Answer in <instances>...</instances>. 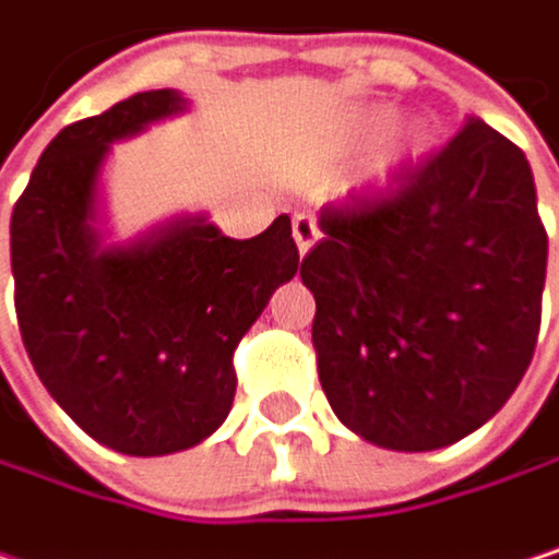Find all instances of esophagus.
<instances>
[{"mask_svg":"<svg viewBox=\"0 0 559 559\" xmlns=\"http://www.w3.org/2000/svg\"><path fill=\"white\" fill-rule=\"evenodd\" d=\"M293 240L299 247V257H306L316 247V240H319V224L309 214H296L293 217Z\"/></svg>","mask_w":559,"mask_h":559,"instance_id":"1","label":"esophagus"}]
</instances>
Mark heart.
I'll list each match as a JSON object with an SVG mask.
<instances>
[{"mask_svg":"<svg viewBox=\"0 0 559 559\" xmlns=\"http://www.w3.org/2000/svg\"><path fill=\"white\" fill-rule=\"evenodd\" d=\"M394 117L397 110L391 104H368V107L352 110L348 117L345 142L352 148L379 140L361 171L365 188L397 185L407 171H414L426 162V155L436 145V127L426 117H407V120H394Z\"/></svg>","mask_w":559,"mask_h":559,"instance_id":"b5f03b06","label":"heart"}]
</instances>
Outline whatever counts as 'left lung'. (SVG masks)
<instances>
[{
	"label": "left lung",
	"mask_w": 559,
	"mask_h": 559,
	"mask_svg": "<svg viewBox=\"0 0 559 559\" xmlns=\"http://www.w3.org/2000/svg\"><path fill=\"white\" fill-rule=\"evenodd\" d=\"M302 260L322 391L355 436L429 452L495 417L540 329L547 230L524 152L468 120L388 198L325 207Z\"/></svg>",
	"instance_id": "8db88e82"
}]
</instances>
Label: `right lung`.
Here are the masks:
<instances>
[{
    "instance_id": "right-lung-1",
    "label": "right lung",
    "mask_w": 559,
    "mask_h": 559,
    "mask_svg": "<svg viewBox=\"0 0 559 559\" xmlns=\"http://www.w3.org/2000/svg\"><path fill=\"white\" fill-rule=\"evenodd\" d=\"M145 91L64 127L12 211L15 312L58 407L123 455L204 442L234 407V352L299 270L289 217L234 240L207 214H178L107 240L104 168L114 142L185 114Z\"/></svg>"
}]
</instances>
